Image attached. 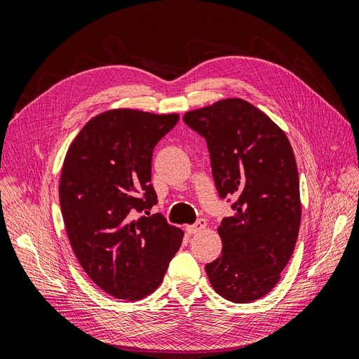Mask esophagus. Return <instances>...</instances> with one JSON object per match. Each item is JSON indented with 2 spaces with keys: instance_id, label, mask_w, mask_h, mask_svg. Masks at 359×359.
<instances>
[{
  "instance_id": "obj_1",
  "label": "esophagus",
  "mask_w": 359,
  "mask_h": 359,
  "mask_svg": "<svg viewBox=\"0 0 359 359\" xmlns=\"http://www.w3.org/2000/svg\"><path fill=\"white\" fill-rule=\"evenodd\" d=\"M206 227V220L205 219H199L196 223L194 224H190V226H187L186 227V231L189 232V233H198V232H201V231H203Z\"/></svg>"
}]
</instances>
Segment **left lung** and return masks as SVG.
Masks as SVG:
<instances>
[{"label": "left lung", "mask_w": 359, "mask_h": 359, "mask_svg": "<svg viewBox=\"0 0 359 359\" xmlns=\"http://www.w3.org/2000/svg\"><path fill=\"white\" fill-rule=\"evenodd\" d=\"M205 137L220 198L233 215L219 226L222 256L206 264L214 290L236 304L273 289L295 250L301 223L299 180L289 139L243 99H224L184 115Z\"/></svg>", "instance_id": "obj_1"}]
</instances>
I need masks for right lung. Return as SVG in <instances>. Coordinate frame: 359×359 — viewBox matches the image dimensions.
<instances>
[{
    "label": "right lung",
    "mask_w": 359,
    "mask_h": 359,
    "mask_svg": "<svg viewBox=\"0 0 359 359\" xmlns=\"http://www.w3.org/2000/svg\"><path fill=\"white\" fill-rule=\"evenodd\" d=\"M178 119L106 111L82 127L64 158L60 205L70 245L85 273L114 298L137 301L153 293L181 247L180 227L148 211L157 203L153 149Z\"/></svg>",
    "instance_id": "add662e5"
}]
</instances>
